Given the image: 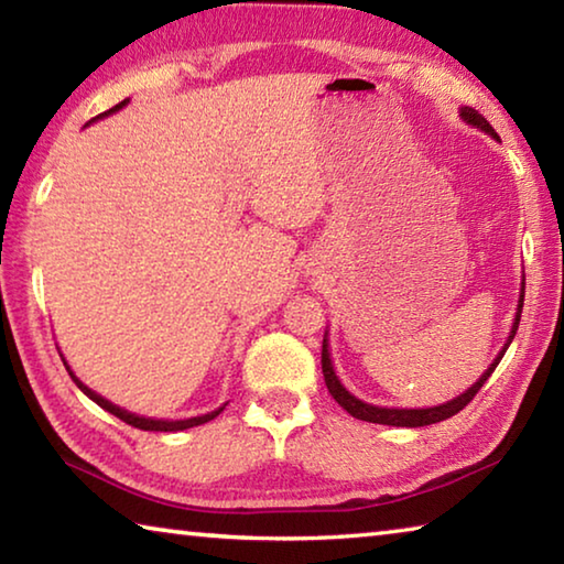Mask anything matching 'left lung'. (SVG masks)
Masks as SVG:
<instances>
[{"mask_svg":"<svg viewBox=\"0 0 564 564\" xmlns=\"http://www.w3.org/2000/svg\"><path fill=\"white\" fill-rule=\"evenodd\" d=\"M460 117L463 121L470 123V127L480 129L485 133H490L492 139H500L498 133H495V129L490 127V121L482 117V113H477L475 109L470 107H463L460 109ZM522 303H524V283L520 289V301H518V313H514V323H512V330L508 336V343H505L502 350L498 352V358H495L490 362V368L485 370V373L477 378V383L470 386L465 390L463 395H457L453 400H447V403L443 405H435V408H378V405H370V403H362V400H358L356 395H350L346 388H343V383L336 376V370H333V362H330V350H328V333L326 338H323V352H321V366H323V378H326V386H328V393L336 398V403L348 410V413L352 417L358 420H366V423H378V425H395V427H423V425H433V423H441V420H447L453 417L455 413H460V410L470 403V400L477 395V390H480L485 386V380L490 378V373L495 368H498V362L502 360L505 350H508V346L514 338V333H518V326H520V316H522Z\"/></svg>","mask_w":564,"mask_h":564,"instance_id":"obj_1","label":"left lung"}]
</instances>
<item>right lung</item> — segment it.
<instances>
[{
    "mask_svg": "<svg viewBox=\"0 0 564 564\" xmlns=\"http://www.w3.org/2000/svg\"><path fill=\"white\" fill-rule=\"evenodd\" d=\"M127 104H129V99H123L121 104H117V107H111L109 111L99 113V117H109V113L119 111L121 107H127ZM99 117H97V119H99ZM64 366H66V360H64ZM66 370H69L72 380H74L76 388H79L84 395H89V398L94 400V403L101 405L104 410H109L111 415H117L119 420H123V423H129V425H133V427H139V431H156V433H176V431H186V427H194V425H204V423H208V420H214V417L224 410V408H218V410H212V413L198 415V417H188V420H154V417H141V415H133V413H129V410H123V408H119V405L109 403V400H107V398H101L99 393H94L91 388L84 386L82 380L72 373V368H69V366H66Z\"/></svg>",
    "mask_w": 564,
    "mask_h": 564,
    "instance_id": "obj_1",
    "label": "right lung"
}]
</instances>
